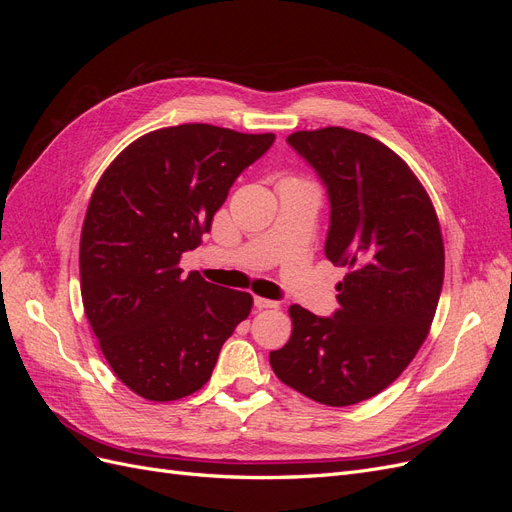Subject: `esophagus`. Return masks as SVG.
Segmentation results:
<instances>
[{"mask_svg":"<svg viewBox=\"0 0 512 512\" xmlns=\"http://www.w3.org/2000/svg\"><path fill=\"white\" fill-rule=\"evenodd\" d=\"M254 305L258 309H271V307H280V303L277 301H271V299H262V297H254Z\"/></svg>","mask_w":512,"mask_h":512,"instance_id":"obj_1","label":"esophagus"}]
</instances>
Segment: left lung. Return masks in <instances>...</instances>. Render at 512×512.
Listing matches in <instances>:
<instances>
[{
	"mask_svg": "<svg viewBox=\"0 0 512 512\" xmlns=\"http://www.w3.org/2000/svg\"><path fill=\"white\" fill-rule=\"evenodd\" d=\"M286 141L327 188L324 254L350 271L331 318L290 305L292 335L269 361L290 389L352 406L397 380L425 342L444 282L440 222L410 166L376 138L322 128Z\"/></svg>",
	"mask_w": 512,
	"mask_h": 512,
	"instance_id": "left-lung-1",
	"label": "left lung"
}]
</instances>
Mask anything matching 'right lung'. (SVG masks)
I'll use <instances>...</instances> for the list:
<instances>
[{
  "instance_id": "obj_1",
  "label": "right lung",
  "mask_w": 512,
  "mask_h": 512,
  "mask_svg": "<svg viewBox=\"0 0 512 512\" xmlns=\"http://www.w3.org/2000/svg\"><path fill=\"white\" fill-rule=\"evenodd\" d=\"M275 134L183 123L138 138L104 170L81 232V294L104 359L130 391L175 401L198 391L252 294L183 277L243 170Z\"/></svg>"
}]
</instances>
